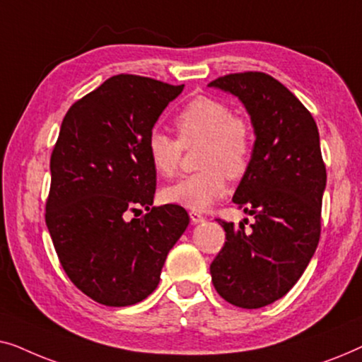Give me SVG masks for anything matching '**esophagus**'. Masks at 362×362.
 <instances>
[{
  "instance_id": "34e87169",
  "label": "esophagus",
  "mask_w": 362,
  "mask_h": 362,
  "mask_svg": "<svg viewBox=\"0 0 362 362\" xmlns=\"http://www.w3.org/2000/svg\"><path fill=\"white\" fill-rule=\"evenodd\" d=\"M189 217H191L192 224H199V222H204V219H206L204 216L199 214V212H194V211L189 212Z\"/></svg>"
}]
</instances>
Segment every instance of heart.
Instances as JSON below:
<instances>
[{"instance_id": "obj_1", "label": "heart", "mask_w": 362, "mask_h": 362, "mask_svg": "<svg viewBox=\"0 0 362 362\" xmlns=\"http://www.w3.org/2000/svg\"><path fill=\"white\" fill-rule=\"evenodd\" d=\"M175 127L180 141L163 132H151L146 153L158 175L175 176L182 146L202 141L197 166L202 168L161 191L163 201L191 211H206L226 194L227 177L240 180L254 155V133L249 122L235 117L227 103L212 97H196L177 113Z\"/></svg>"}]
</instances>
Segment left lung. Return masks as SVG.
<instances>
[{"label": "left lung", "mask_w": 362, "mask_h": 362, "mask_svg": "<svg viewBox=\"0 0 362 362\" xmlns=\"http://www.w3.org/2000/svg\"><path fill=\"white\" fill-rule=\"evenodd\" d=\"M209 87L239 98L255 133L249 171L232 197L255 222L245 230L242 222L219 219L226 244L211 264L212 284L230 305L262 308L288 293L318 247L326 187L318 127L303 103L264 72L229 74Z\"/></svg>", "instance_id": "obj_1"}]
</instances>
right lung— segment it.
<instances>
[{
  "label": "right lung",
  "mask_w": 362,
  "mask_h": 362,
  "mask_svg": "<svg viewBox=\"0 0 362 362\" xmlns=\"http://www.w3.org/2000/svg\"><path fill=\"white\" fill-rule=\"evenodd\" d=\"M182 88L120 74L74 103L62 120L46 224L67 276L97 303L128 306L151 295L168 252L189 224L185 207L153 206L156 171L146 153L156 120ZM128 211L139 217L128 221Z\"/></svg>",
  "instance_id": "add662e5"
}]
</instances>
